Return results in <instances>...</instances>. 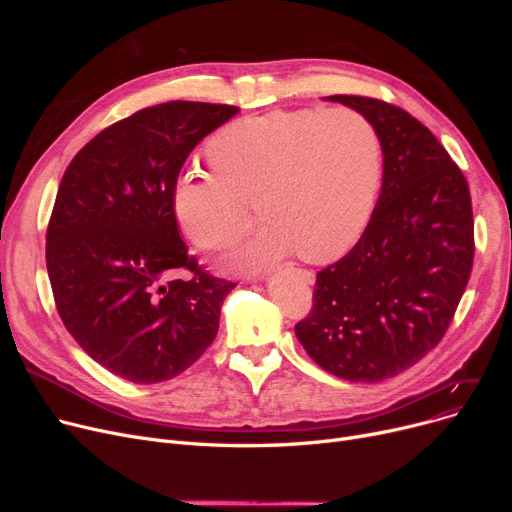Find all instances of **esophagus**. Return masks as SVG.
<instances>
[{"instance_id": "esophagus-1", "label": "esophagus", "mask_w": 512, "mask_h": 512, "mask_svg": "<svg viewBox=\"0 0 512 512\" xmlns=\"http://www.w3.org/2000/svg\"><path fill=\"white\" fill-rule=\"evenodd\" d=\"M294 274H297L303 282H307V284H313L315 282V276L311 274V272H307V270H294Z\"/></svg>"}]
</instances>
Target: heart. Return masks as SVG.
I'll return each instance as SVG.
<instances>
[{"instance_id":"b5f03b06","label":"heart","mask_w":512,"mask_h":512,"mask_svg":"<svg viewBox=\"0 0 512 512\" xmlns=\"http://www.w3.org/2000/svg\"><path fill=\"white\" fill-rule=\"evenodd\" d=\"M213 170H184L172 207L203 251L232 247L253 224L255 201L267 222L226 257L234 272H259L286 255L326 263L363 234L382 180V141L351 107L276 110L226 124L207 143Z\"/></svg>"}]
</instances>
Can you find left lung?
Listing matches in <instances>:
<instances>
[{
	"label": "left lung",
	"mask_w": 512,
	"mask_h": 512,
	"mask_svg": "<svg viewBox=\"0 0 512 512\" xmlns=\"http://www.w3.org/2000/svg\"><path fill=\"white\" fill-rule=\"evenodd\" d=\"M380 134L382 191L357 245L315 280L294 334L336 378L382 382L442 340L473 267L469 186L417 118L380 99L332 95Z\"/></svg>",
	"instance_id": "8db88e82"
}]
</instances>
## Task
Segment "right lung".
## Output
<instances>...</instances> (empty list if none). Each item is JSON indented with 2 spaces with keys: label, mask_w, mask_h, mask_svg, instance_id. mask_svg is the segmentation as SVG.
<instances>
[{
  "label": "right lung",
  "mask_w": 512,
  "mask_h": 512,
  "mask_svg": "<svg viewBox=\"0 0 512 512\" xmlns=\"http://www.w3.org/2000/svg\"><path fill=\"white\" fill-rule=\"evenodd\" d=\"M238 107L168 101L101 130L70 161L47 228V274L66 330L101 367L157 384L213 342L236 286L197 267L172 188L184 161ZM180 269L191 281L172 279Z\"/></svg>",
  "instance_id": "obj_1"
}]
</instances>
